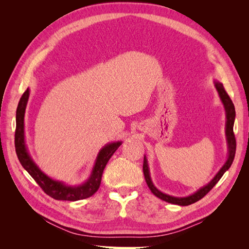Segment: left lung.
I'll return each instance as SVG.
<instances>
[{
  "label": "left lung",
  "mask_w": 249,
  "mask_h": 249,
  "mask_svg": "<svg viewBox=\"0 0 249 249\" xmlns=\"http://www.w3.org/2000/svg\"><path fill=\"white\" fill-rule=\"evenodd\" d=\"M214 84H215L216 90L218 91V94H219L220 101L223 104V107L225 110V116H227V123H225V137H227V143H228V159L223 164V166L219 169V171L216 173V176L211 179L207 185L199 188L196 192L192 193L191 195H188V196H185V197H178V196H172V195L161 192L154 185L152 178H150L148 162H147L146 157L144 156V160H143V173H144L146 184L150 189V191H152V193L164 201L173 203V205H178V206H189L191 203L198 201L218 183V180L222 178L224 172L229 170L233 161V158H235L236 138H235V135H233V123H235V117H236L235 106H233L231 100L230 99L227 91L224 90V87L221 83L215 81Z\"/></svg>",
  "instance_id": "8db88e82"
}]
</instances>
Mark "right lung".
<instances>
[{"mask_svg": "<svg viewBox=\"0 0 249 249\" xmlns=\"http://www.w3.org/2000/svg\"><path fill=\"white\" fill-rule=\"evenodd\" d=\"M30 95V89L28 88L24 94L21 95L18 106L17 109V130H16V152L18 160L30 176H31L35 182L38 184L41 189L46 192L51 197L57 200H70L76 201L92 196V195L99 190L103 171L106 167L110 158L116 152V149L122 145V141L110 142L105 145L96 156L94 165L91 173L86 182L79 186H69L63 182H59L48 177L46 173L40 170L36 163L33 161L31 155L29 154L28 147L25 140V112Z\"/></svg>", "mask_w": 249, "mask_h": 249, "instance_id": "obj_1", "label": "right lung"}]
</instances>
